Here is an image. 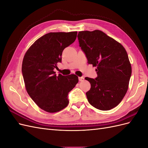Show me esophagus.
Here are the masks:
<instances>
[{"mask_svg": "<svg viewBox=\"0 0 148 148\" xmlns=\"http://www.w3.org/2000/svg\"><path fill=\"white\" fill-rule=\"evenodd\" d=\"M78 79H79V82H83V80H84V77H78Z\"/></svg>", "mask_w": 148, "mask_h": 148, "instance_id": "34e87169", "label": "esophagus"}]
</instances>
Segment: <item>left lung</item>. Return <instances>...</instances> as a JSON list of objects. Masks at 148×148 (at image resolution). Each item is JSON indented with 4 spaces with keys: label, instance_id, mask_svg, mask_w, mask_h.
I'll list each match as a JSON object with an SVG mask.
<instances>
[{
    "label": "left lung",
    "instance_id": "8db88e82",
    "mask_svg": "<svg viewBox=\"0 0 148 148\" xmlns=\"http://www.w3.org/2000/svg\"><path fill=\"white\" fill-rule=\"evenodd\" d=\"M78 39L88 63L97 67L95 79L85 78L91 84L86 92L89 103L101 110L114 108L127 93L132 75L126 50L99 30L79 31Z\"/></svg>",
    "mask_w": 148,
    "mask_h": 148
}]
</instances>
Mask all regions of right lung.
I'll return each instance as SVG.
<instances>
[{
    "mask_svg": "<svg viewBox=\"0 0 148 148\" xmlns=\"http://www.w3.org/2000/svg\"><path fill=\"white\" fill-rule=\"evenodd\" d=\"M77 31L49 33L36 41L26 52L22 75L31 99L47 112H59L69 104L68 95L78 82L71 74L57 77L53 70L62 62L64 49L74 42Z\"/></svg>",
    "mask_w": 148,
    "mask_h": 148,
    "instance_id": "right-lung-1",
    "label": "right lung"
}]
</instances>
